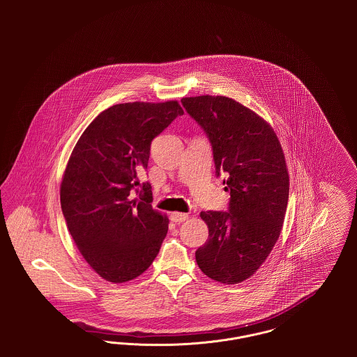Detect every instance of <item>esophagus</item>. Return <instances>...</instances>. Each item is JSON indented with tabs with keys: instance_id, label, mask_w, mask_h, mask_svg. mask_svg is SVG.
Wrapping results in <instances>:
<instances>
[{
	"instance_id": "34e87169",
	"label": "esophagus",
	"mask_w": 357,
	"mask_h": 357,
	"mask_svg": "<svg viewBox=\"0 0 357 357\" xmlns=\"http://www.w3.org/2000/svg\"><path fill=\"white\" fill-rule=\"evenodd\" d=\"M171 221L175 222V223H181V222L186 221L188 218V215L185 213H171Z\"/></svg>"
}]
</instances>
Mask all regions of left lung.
<instances>
[{"label":"left lung","mask_w":357,"mask_h":357,"mask_svg":"<svg viewBox=\"0 0 357 357\" xmlns=\"http://www.w3.org/2000/svg\"><path fill=\"white\" fill-rule=\"evenodd\" d=\"M208 137L227 211H202L208 238L195 252L201 271L222 284L252 277L271 255L287 213L289 175L278 137L253 111L226 96L183 98Z\"/></svg>","instance_id":"1"}]
</instances>
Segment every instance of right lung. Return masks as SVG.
I'll list each match as a JSON object with an SVG mask.
<instances>
[{"label":"right lung","mask_w":357,"mask_h":357,"mask_svg":"<svg viewBox=\"0 0 357 357\" xmlns=\"http://www.w3.org/2000/svg\"><path fill=\"white\" fill-rule=\"evenodd\" d=\"M183 115L178 102L116 104L85 128L69 158L60 202L69 233L89 266L126 282L153 264L167 217L151 206L147 170L151 142Z\"/></svg>","instance_id":"right-lung-1"}]
</instances>
